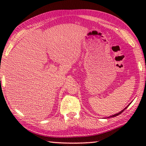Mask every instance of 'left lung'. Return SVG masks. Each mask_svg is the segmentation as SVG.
Masks as SVG:
<instances>
[{"mask_svg":"<svg viewBox=\"0 0 146 146\" xmlns=\"http://www.w3.org/2000/svg\"><path fill=\"white\" fill-rule=\"evenodd\" d=\"M129 104L128 106H126V107H125L124 109H123V110H121V111H119V112H118V113H115V114H114V115H110V116H108V117H115V116H117V115H119V114H120V113H122V112H123V111H124V110H125V109H126L127 107H128V106H129Z\"/></svg>","mask_w":146,"mask_h":146,"instance_id":"8db88e82","label":"left lung"}]
</instances>
